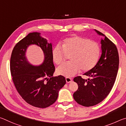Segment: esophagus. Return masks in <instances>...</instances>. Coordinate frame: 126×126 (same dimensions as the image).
<instances>
[{
    "instance_id": "esophagus-1",
    "label": "esophagus",
    "mask_w": 126,
    "mask_h": 126,
    "mask_svg": "<svg viewBox=\"0 0 126 126\" xmlns=\"http://www.w3.org/2000/svg\"><path fill=\"white\" fill-rule=\"evenodd\" d=\"M65 80H66V82H67V83H70L72 82V78H69V77H66Z\"/></svg>"
}]
</instances>
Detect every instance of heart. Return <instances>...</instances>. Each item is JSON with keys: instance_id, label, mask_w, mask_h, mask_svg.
I'll list each match as a JSON object with an SVG mask.
<instances>
[{"instance_id": "1", "label": "heart", "mask_w": 126, "mask_h": 126, "mask_svg": "<svg viewBox=\"0 0 126 126\" xmlns=\"http://www.w3.org/2000/svg\"><path fill=\"white\" fill-rule=\"evenodd\" d=\"M53 49L52 59L57 65L65 61L67 55H71L70 62L65 63L57 68V73L71 77L79 72L91 71L96 65L101 54V47L97 42L88 38L74 36L66 38L61 44Z\"/></svg>"}]
</instances>
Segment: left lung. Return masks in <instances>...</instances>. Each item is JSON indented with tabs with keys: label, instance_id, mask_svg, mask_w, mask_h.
<instances>
[{
	"label": "left lung",
	"instance_id": "obj_1",
	"mask_svg": "<svg viewBox=\"0 0 126 126\" xmlns=\"http://www.w3.org/2000/svg\"><path fill=\"white\" fill-rule=\"evenodd\" d=\"M95 31L104 36V39L101 40V58L92 69L84 74L89 77L88 79L80 76L73 79L78 86L73 98L84 107L96 105L106 98L113 87L118 70L119 55L116 45L103 33Z\"/></svg>",
	"mask_w": 126,
	"mask_h": 126
}]
</instances>
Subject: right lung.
<instances>
[{
    "label": "right lung",
    "instance_id": "obj_1",
    "mask_svg": "<svg viewBox=\"0 0 126 126\" xmlns=\"http://www.w3.org/2000/svg\"><path fill=\"white\" fill-rule=\"evenodd\" d=\"M31 44H36L44 51L45 61L38 67L29 64L25 56ZM52 52V44L40 37V33L33 32L17 43L12 53L10 69L15 87L27 103L37 108H47L54 103L59 89L66 83L63 76L53 77L55 67Z\"/></svg>",
    "mask_w": 126,
    "mask_h": 126
}]
</instances>
